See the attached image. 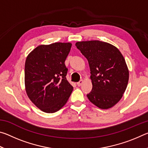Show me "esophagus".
<instances>
[{
	"label": "esophagus",
	"mask_w": 148,
	"mask_h": 148,
	"mask_svg": "<svg viewBox=\"0 0 148 148\" xmlns=\"http://www.w3.org/2000/svg\"><path fill=\"white\" fill-rule=\"evenodd\" d=\"M83 83H84V80H83V79H81L79 82H77V86H81L82 85V84H83Z\"/></svg>",
	"instance_id": "esophagus-1"
}]
</instances>
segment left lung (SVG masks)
<instances>
[{"label": "left lung", "instance_id": "8db88e82", "mask_svg": "<svg viewBox=\"0 0 148 148\" xmlns=\"http://www.w3.org/2000/svg\"><path fill=\"white\" fill-rule=\"evenodd\" d=\"M76 46L89 62L92 88L87 95L101 109H108L122 98L129 72L123 56L116 46L99 40L77 42Z\"/></svg>", "mask_w": 148, "mask_h": 148}]
</instances>
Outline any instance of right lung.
I'll return each instance as SVG.
<instances>
[{"mask_svg":"<svg viewBox=\"0 0 148 148\" xmlns=\"http://www.w3.org/2000/svg\"><path fill=\"white\" fill-rule=\"evenodd\" d=\"M70 42L40 45L27 57L25 86L35 106L46 113H54L64 106L73 87L66 79L64 61L71 51Z\"/></svg>","mask_w":148,"mask_h":148,"instance_id":"obj_1","label":"right lung"}]
</instances>
